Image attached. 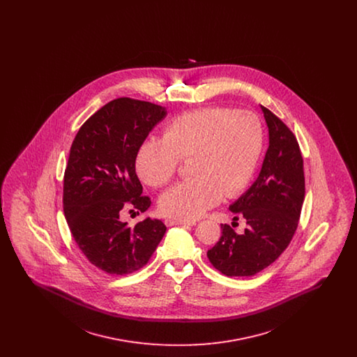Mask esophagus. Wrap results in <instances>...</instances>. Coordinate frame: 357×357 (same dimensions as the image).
Listing matches in <instances>:
<instances>
[{"label": "esophagus", "instance_id": "obj_1", "mask_svg": "<svg viewBox=\"0 0 357 357\" xmlns=\"http://www.w3.org/2000/svg\"><path fill=\"white\" fill-rule=\"evenodd\" d=\"M165 223L167 226H175V225H188V226H194L195 221H181V220H174V218H167Z\"/></svg>", "mask_w": 357, "mask_h": 357}]
</instances>
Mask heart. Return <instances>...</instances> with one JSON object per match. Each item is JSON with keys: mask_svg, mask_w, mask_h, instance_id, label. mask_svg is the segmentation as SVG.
<instances>
[{"mask_svg": "<svg viewBox=\"0 0 357 357\" xmlns=\"http://www.w3.org/2000/svg\"><path fill=\"white\" fill-rule=\"evenodd\" d=\"M264 147V128L252 111L208 107L171 120L163 137H149L137 149L136 174L153 187L167 185L190 159L194 178L176 183L159 199L174 220L194 221L241 194L255 176Z\"/></svg>", "mask_w": 357, "mask_h": 357, "instance_id": "b5f03b06", "label": "heart"}]
</instances>
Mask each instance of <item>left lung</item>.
<instances>
[{"label": "left lung", "instance_id": "obj_1", "mask_svg": "<svg viewBox=\"0 0 357 357\" xmlns=\"http://www.w3.org/2000/svg\"><path fill=\"white\" fill-rule=\"evenodd\" d=\"M269 130V147L250 188L230 204L248 227L237 234L221 225L220 241L207 252L211 265L229 277H249L282 255L294 236L305 198L304 160L296 136L272 111L261 105ZM234 223V222H233Z\"/></svg>", "mask_w": 357, "mask_h": 357}]
</instances>
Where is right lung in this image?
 I'll list each match as a JSON object with an SVG mask.
<instances>
[{"label": "right lung", "mask_w": 357, "mask_h": 357, "mask_svg": "<svg viewBox=\"0 0 357 357\" xmlns=\"http://www.w3.org/2000/svg\"><path fill=\"white\" fill-rule=\"evenodd\" d=\"M166 115L162 105L119 98L95 112L75 136L64 174V215L79 249L102 272L139 271L166 233L159 220L135 226L119 220L123 208L144 213L151 206L142 197L136 153Z\"/></svg>", "instance_id": "obj_1"}]
</instances>
